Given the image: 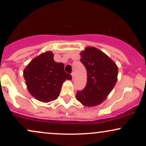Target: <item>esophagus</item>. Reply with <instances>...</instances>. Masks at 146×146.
<instances>
[{
	"mask_svg": "<svg viewBox=\"0 0 146 146\" xmlns=\"http://www.w3.org/2000/svg\"><path fill=\"white\" fill-rule=\"evenodd\" d=\"M71 76H72V78H73V79H74V76H75V73H73H73H71Z\"/></svg>",
	"mask_w": 146,
	"mask_h": 146,
	"instance_id": "obj_1",
	"label": "esophagus"
}]
</instances>
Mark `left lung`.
I'll return each instance as SVG.
<instances>
[{"mask_svg": "<svg viewBox=\"0 0 146 146\" xmlns=\"http://www.w3.org/2000/svg\"><path fill=\"white\" fill-rule=\"evenodd\" d=\"M80 62L87 72L85 88L78 90L75 98L86 106H94L104 101L113 89L117 80L116 64L104 53L95 47L82 51Z\"/></svg>", "mask_w": 146, "mask_h": 146, "instance_id": "obj_1", "label": "left lung"}]
</instances>
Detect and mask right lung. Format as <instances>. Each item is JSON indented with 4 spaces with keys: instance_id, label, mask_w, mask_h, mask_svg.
Wrapping results in <instances>:
<instances>
[{
    "instance_id": "add662e5",
    "label": "right lung",
    "mask_w": 146,
    "mask_h": 146,
    "mask_svg": "<svg viewBox=\"0 0 146 146\" xmlns=\"http://www.w3.org/2000/svg\"><path fill=\"white\" fill-rule=\"evenodd\" d=\"M23 75L30 94L45 103L56 100L65 80L72 79L65 72L64 64L54 61L51 51L33 58L25 68Z\"/></svg>"
}]
</instances>
